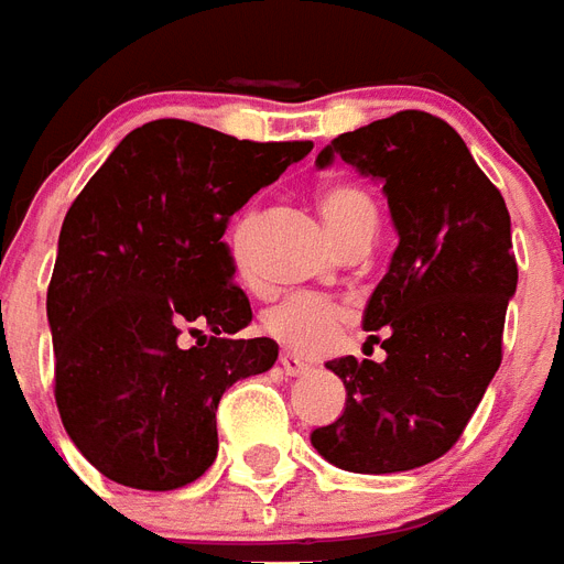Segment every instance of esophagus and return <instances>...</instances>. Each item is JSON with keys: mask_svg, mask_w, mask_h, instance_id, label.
I'll list each match as a JSON object with an SVG mask.
<instances>
[{"mask_svg": "<svg viewBox=\"0 0 564 564\" xmlns=\"http://www.w3.org/2000/svg\"><path fill=\"white\" fill-rule=\"evenodd\" d=\"M279 366H282V371L285 375H291V378H297V375H306L308 362L303 357H297V354H291V350H282V357H279Z\"/></svg>", "mask_w": 564, "mask_h": 564, "instance_id": "1", "label": "esophagus"}]
</instances>
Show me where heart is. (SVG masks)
I'll return each mask as SVG.
<instances>
[{
    "label": "heart",
    "mask_w": 564,
    "mask_h": 564,
    "mask_svg": "<svg viewBox=\"0 0 564 564\" xmlns=\"http://www.w3.org/2000/svg\"><path fill=\"white\" fill-rule=\"evenodd\" d=\"M317 207L321 217L327 223L338 243L345 240L354 228L375 223L378 226V210L375 202L366 189L354 181H329L317 189ZM243 231H247V217H237L231 226V252L235 261H240V243H243ZM347 312L338 303L327 297H291L270 308L264 315V327L273 338L291 350H303V354H315L324 347L333 345L338 327L345 324Z\"/></svg>",
    "instance_id": "1"
}]
</instances>
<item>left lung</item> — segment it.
<instances>
[{"label":"left lung","mask_w":564,"mask_h":564,"mask_svg":"<svg viewBox=\"0 0 564 564\" xmlns=\"http://www.w3.org/2000/svg\"><path fill=\"white\" fill-rule=\"evenodd\" d=\"M333 160L383 186L398 247L362 312L387 359H329L345 413L312 446L347 473L425 467L458 443L502 359L518 291L506 198L464 139L416 109L341 133L315 166Z\"/></svg>","instance_id":"1"}]
</instances>
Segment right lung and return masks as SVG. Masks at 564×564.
Returning <instances> with one entry per match:
<instances>
[{"label": "right lung", "instance_id": "1", "mask_svg": "<svg viewBox=\"0 0 564 564\" xmlns=\"http://www.w3.org/2000/svg\"><path fill=\"white\" fill-rule=\"evenodd\" d=\"M308 151L163 118L127 133L70 205L46 291L56 404L106 478L137 490L196 481L217 458L223 392L273 368V338L235 336L252 308L223 235Z\"/></svg>", "mask_w": 564, "mask_h": 564}]
</instances>
